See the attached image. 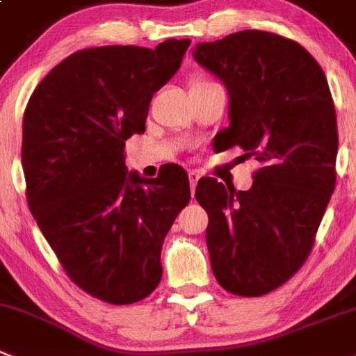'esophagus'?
<instances>
[{"instance_id": "obj_1", "label": "esophagus", "mask_w": 356, "mask_h": 356, "mask_svg": "<svg viewBox=\"0 0 356 356\" xmlns=\"http://www.w3.org/2000/svg\"><path fill=\"white\" fill-rule=\"evenodd\" d=\"M199 178H201V176H199V172H195V171H191V172H188V181H191L192 194H194V191H195V185H197Z\"/></svg>"}]
</instances>
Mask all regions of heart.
Masks as SVG:
<instances>
[{
	"instance_id": "1",
	"label": "heart",
	"mask_w": 356,
	"mask_h": 356,
	"mask_svg": "<svg viewBox=\"0 0 356 356\" xmlns=\"http://www.w3.org/2000/svg\"><path fill=\"white\" fill-rule=\"evenodd\" d=\"M209 83H216V82L206 79V76H192V79H191V89H197V87L209 86Z\"/></svg>"
}]
</instances>
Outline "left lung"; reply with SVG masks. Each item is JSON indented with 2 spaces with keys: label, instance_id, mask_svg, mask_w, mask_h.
Listing matches in <instances>:
<instances>
[{
  "label": "left lung",
  "instance_id": "obj_1",
  "mask_svg": "<svg viewBox=\"0 0 356 356\" xmlns=\"http://www.w3.org/2000/svg\"><path fill=\"white\" fill-rule=\"evenodd\" d=\"M194 57L231 97V125L215 148L239 147L260 162L250 191L199 180L213 274L227 292L266 296L304 266L336 187L332 94L316 59L274 33L246 29L197 43Z\"/></svg>",
  "mask_w": 356,
  "mask_h": 356
}]
</instances>
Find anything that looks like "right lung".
Instances as JSON below:
<instances>
[{"mask_svg": "<svg viewBox=\"0 0 356 356\" xmlns=\"http://www.w3.org/2000/svg\"><path fill=\"white\" fill-rule=\"evenodd\" d=\"M188 45L79 50L38 83L24 111L29 209L67 277L104 302L133 304L157 289L162 243L191 201L184 168L145 180L127 175L124 154Z\"/></svg>", "mask_w": 356, "mask_h": 356, "instance_id": "obj_1", "label": "right lung"}]
</instances>
